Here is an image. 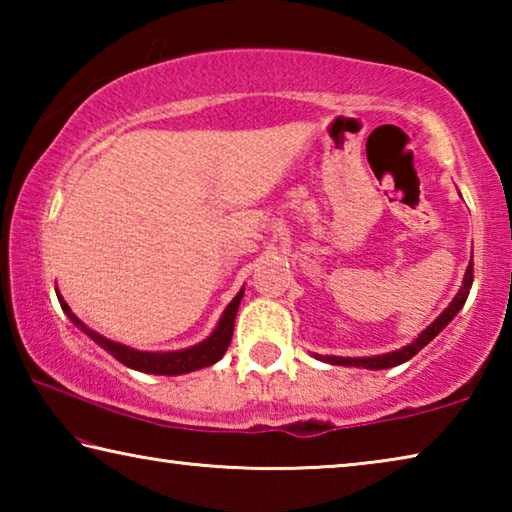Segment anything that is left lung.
Here are the masks:
<instances>
[{"mask_svg": "<svg viewBox=\"0 0 512 512\" xmlns=\"http://www.w3.org/2000/svg\"><path fill=\"white\" fill-rule=\"evenodd\" d=\"M472 280H474V271H472V262H470V266H467V271H465V277H463V287L458 289L454 300L449 302V307L436 320H433L427 329H422V334H418V339L411 341L409 345H404V348H400V350L375 354V357H323V354H314V357L318 361L329 363V366H352V368H368V370H386V368L400 366V363L415 357V354H418L424 345L431 343L449 323H452V318L463 309L467 296H470Z\"/></svg>", "mask_w": 512, "mask_h": 512, "instance_id": "left-lung-1", "label": "left lung"}]
</instances>
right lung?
Masks as SVG:
<instances>
[{"label": "right lung", "mask_w": 512, "mask_h": 512, "mask_svg": "<svg viewBox=\"0 0 512 512\" xmlns=\"http://www.w3.org/2000/svg\"><path fill=\"white\" fill-rule=\"evenodd\" d=\"M56 296L60 307L67 314V318L72 320V323L90 336V339L101 345L103 350L110 352L112 357L117 361L124 363V366L133 368V370H140V372H149V375H185V372H194V370H201L207 366H214L216 361H219L225 350H228V345L232 341V332H235V318H237V309H239V302L244 298V289H241L225 311L219 318V323H216L214 332L207 336L205 341L192 345V348H185V350H173V352H144V350H135V348H128L124 343H117V341H110L106 336H101L99 332H94L88 325L83 323V320L74 314L69 305L65 302V298L60 296V291L56 289Z\"/></svg>", "instance_id": "right-lung-1"}]
</instances>
